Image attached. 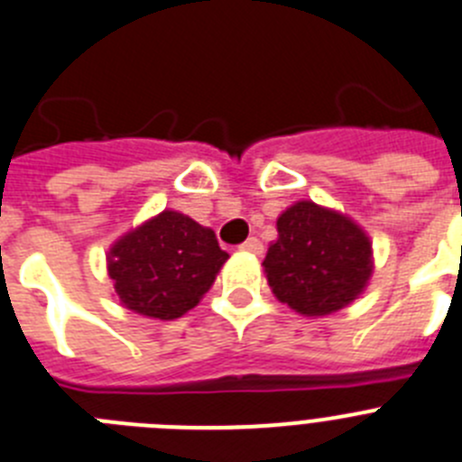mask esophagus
<instances>
[{
	"instance_id": "esophagus-1",
	"label": "esophagus",
	"mask_w": 462,
	"mask_h": 462,
	"mask_svg": "<svg viewBox=\"0 0 462 462\" xmlns=\"http://www.w3.org/2000/svg\"><path fill=\"white\" fill-rule=\"evenodd\" d=\"M243 252H252V254H261L263 252V245H261L259 238H247L243 245H240Z\"/></svg>"
}]
</instances>
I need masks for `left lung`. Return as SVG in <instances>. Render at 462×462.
<instances>
[{"label": "left lung", "instance_id": "8db88e82", "mask_svg": "<svg viewBox=\"0 0 462 462\" xmlns=\"http://www.w3.org/2000/svg\"><path fill=\"white\" fill-rule=\"evenodd\" d=\"M263 271L273 293L305 317H324L356 300L373 275V243L346 215L298 201L277 217Z\"/></svg>", "mask_w": 462, "mask_h": 462}]
</instances>
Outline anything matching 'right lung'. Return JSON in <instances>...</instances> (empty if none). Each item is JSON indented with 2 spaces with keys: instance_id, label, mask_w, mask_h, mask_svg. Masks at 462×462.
I'll return each instance as SVG.
<instances>
[{
  "instance_id": "obj_1",
  "label": "right lung",
  "mask_w": 462,
  "mask_h": 462,
  "mask_svg": "<svg viewBox=\"0 0 462 462\" xmlns=\"http://www.w3.org/2000/svg\"><path fill=\"white\" fill-rule=\"evenodd\" d=\"M226 259L212 228L164 210L110 247L108 275L125 308L169 321L199 305Z\"/></svg>"
}]
</instances>
